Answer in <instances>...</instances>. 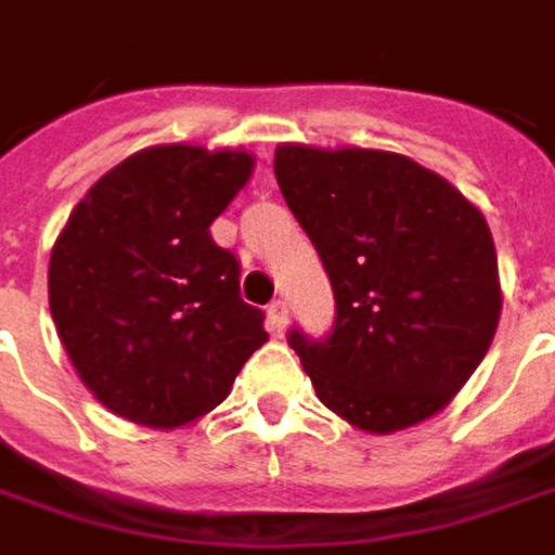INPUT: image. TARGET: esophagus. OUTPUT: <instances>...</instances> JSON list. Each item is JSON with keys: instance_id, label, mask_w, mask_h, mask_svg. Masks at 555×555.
<instances>
[{"instance_id": "34e87169", "label": "esophagus", "mask_w": 555, "mask_h": 555, "mask_svg": "<svg viewBox=\"0 0 555 555\" xmlns=\"http://www.w3.org/2000/svg\"><path fill=\"white\" fill-rule=\"evenodd\" d=\"M267 323H270V330L282 336L285 333V323H288V308H285V301H273L270 310H267Z\"/></svg>"}]
</instances>
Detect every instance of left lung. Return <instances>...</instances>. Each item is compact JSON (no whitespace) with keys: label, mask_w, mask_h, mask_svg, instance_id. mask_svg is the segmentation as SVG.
<instances>
[{"label":"left lung","mask_w":555,"mask_h":555,"mask_svg":"<svg viewBox=\"0 0 555 555\" xmlns=\"http://www.w3.org/2000/svg\"><path fill=\"white\" fill-rule=\"evenodd\" d=\"M273 172L336 295L330 339L288 336L317 399L376 437L440 414L503 313L483 212L389 150L279 144Z\"/></svg>","instance_id":"obj_1"}]
</instances>
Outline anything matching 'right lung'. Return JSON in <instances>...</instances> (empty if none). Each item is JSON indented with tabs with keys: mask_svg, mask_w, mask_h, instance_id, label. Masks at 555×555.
I'll return each mask as SVG.
<instances>
[{
	"mask_svg": "<svg viewBox=\"0 0 555 555\" xmlns=\"http://www.w3.org/2000/svg\"><path fill=\"white\" fill-rule=\"evenodd\" d=\"M250 172L247 150H138L59 232L52 323L83 386L118 417L176 430L210 414L270 339L238 295L235 254L210 238Z\"/></svg>",
	"mask_w": 555,
	"mask_h": 555,
	"instance_id": "obj_1",
	"label": "right lung"
}]
</instances>
